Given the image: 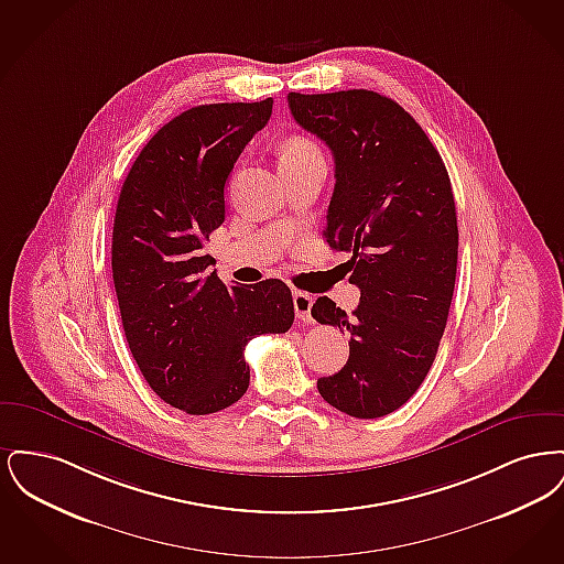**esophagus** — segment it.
Wrapping results in <instances>:
<instances>
[{
	"label": "esophagus",
	"mask_w": 564,
	"mask_h": 564,
	"mask_svg": "<svg viewBox=\"0 0 564 564\" xmlns=\"http://www.w3.org/2000/svg\"><path fill=\"white\" fill-rule=\"evenodd\" d=\"M313 302L315 297L311 294H304V292H294V308L297 319L302 323H313V315H311V308H313Z\"/></svg>",
	"instance_id": "34e87169"
}]
</instances>
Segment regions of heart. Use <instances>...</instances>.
Returning a JSON list of instances; mask_svg holds the SVG:
<instances>
[{
  "instance_id": "1",
  "label": "heart",
  "mask_w": 564,
  "mask_h": 564,
  "mask_svg": "<svg viewBox=\"0 0 564 564\" xmlns=\"http://www.w3.org/2000/svg\"><path fill=\"white\" fill-rule=\"evenodd\" d=\"M322 150L306 137H290L281 148V162L302 161L308 156H317Z\"/></svg>"
}]
</instances>
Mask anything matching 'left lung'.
I'll return each instance as SVG.
<instances>
[{
    "mask_svg": "<svg viewBox=\"0 0 564 564\" xmlns=\"http://www.w3.org/2000/svg\"><path fill=\"white\" fill-rule=\"evenodd\" d=\"M288 104L334 154L323 237L349 253L361 292L352 315L327 295L313 304L317 322L350 334L345 368L317 389L349 416L378 419L416 393L448 322L458 256L451 177L419 122L375 90L290 93Z\"/></svg>",
    "mask_w": 564,
    "mask_h": 564,
    "instance_id": "obj_1",
    "label": "left lung"
}]
</instances>
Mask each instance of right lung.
<instances>
[{"label": "right lung", "instance_id": "obj_1", "mask_svg": "<svg viewBox=\"0 0 564 564\" xmlns=\"http://www.w3.org/2000/svg\"><path fill=\"white\" fill-rule=\"evenodd\" d=\"M270 113L272 99L186 109L145 143L120 189L111 272L124 336L152 391L186 414L239 402L247 343L294 323L281 279L228 288L203 251L226 215V180Z\"/></svg>", "mask_w": 564, "mask_h": 564}]
</instances>
